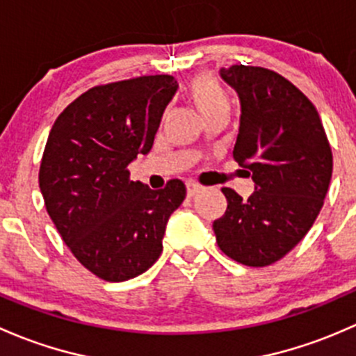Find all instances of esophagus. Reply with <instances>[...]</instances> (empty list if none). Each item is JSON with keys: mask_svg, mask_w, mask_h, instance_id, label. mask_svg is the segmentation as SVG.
<instances>
[{"mask_svg": "<svg viewBox=\"0 0 356 356\" xmlns=\"http://www.w3.org/2000/svg\"><path fill=\"white\" fill-rule=\"evenodd\" d=\"M200 190H202V186H200L199 183H193V181L186 183V195H188V197L197 195V193H199Z\"/></svg>", "mask_w": 356, "mask_h": 356, "instance_id": "esophagus-1", "label": "esophagus"}]
</instances>
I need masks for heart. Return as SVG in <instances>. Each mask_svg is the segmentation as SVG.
I'll return each instance as SVG.
<instances>
[{
	"label": "heart",
	"instance_id": "obj_1",
	"mask_svg": "<svg viewBox=\"0 0 356 356\" xmlns=\"http://www.w3.org/2000/svg\"><path fill=\"white\" fill-rule=\"evenodd\" d=\"M190 97L199 109L200 115L209 116L218 111H228L229 99L225 87L211 75H199L190 82Z\"/></svg>",
	"mask_w": 356,
	"mask_h": 356
}]
</instances>
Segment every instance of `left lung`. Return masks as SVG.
<instances>
[{
  "mask_svg": "<svg viewBox=\"0 0 356 356\" xmlns=\"http://www.w3.org/2000/svg\"><path fill=\"white\" fill-rule=\"evenodd\" d=\"M219 73L240 97L233 157L250 170L255 192L243 200L222 188L228 207L212 229L228 257L250 267L270 266L317 219L331 183V145L315 106L280 73L245 65Z\"/></svg>",
  "mask_w": 356,
  "mask_h": 356,
  "instance_id": "1",
  "label": "left lung"
}]
</instances>
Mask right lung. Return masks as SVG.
Here are the masks:
<instances>
[{
	"mask_svg": "<svg viewBox=\"0 0 356 356\" xmlns=\"http://www.w3.org/2000/svg\"><path fill=\"white\" fill-rule=\"evenodd\" d=\"M177 89L171 75L92 87L49 131L39 170L46 211L76 260L104 281L145 273L163 252L168 219L185 200L181 179L151 190L127 170L152 149Z\"/></svg>",
	"mask_w": 356,
	"mask_h": 356,
	"instance_id": "1",
	"label": "right lung"
}]
</instances>
